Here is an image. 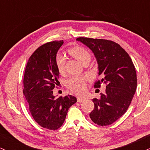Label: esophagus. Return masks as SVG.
Segmentation results:
<instances>
[{"label": "esophagus", "mask_w": 150, "mask_h": 150, "mask_svg": "<svg viewBox=\"0 0 150 150\" xmlns=\"http://www.w3.org/2000/svg\"><path fill=\"white\" fill-rule=\"evenodd\" d=\"M84 100L85 99H84L83 98H82V97H78V98H77V101H78L79 103H82Z\"/></svg>", "instance_id": "34e87169"}]
</instances>
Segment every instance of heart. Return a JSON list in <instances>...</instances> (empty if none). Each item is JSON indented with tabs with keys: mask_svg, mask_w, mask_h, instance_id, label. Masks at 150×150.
Returning <instances> with one entry per match:
<instances>
[{
	"mask_svg": "<svg viewBox=\"0 0 150 150\" xmlns=\"http://www.w3.org/2000/svg\"><path fill=\"white\" fill-rule=\"evenodd\" d=\"M69 53L75 57L77 60L80 62L82 64L86 62H89L91 59V54L90 52L85 47L81 46H75L71 47L69 50ZM65 62L66 59L64 54L58 53L56 56V65L59 72L62 73L64 70ZM86 78L83 76H72L67 82V85L69 89L71 90L72 92L81 94L85 91L86 88Z\"/></svg>",
	"mask_w": 150,
	"mask_h": 150,
	"instance_id": "1",
	"label": "heart"
}]
</instances>
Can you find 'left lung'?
I'll return each instance as SVG.
<instances>
[{
	"mask_svg": "<svg viewBox=\"0 0 150 150\" xmlns=\"http://www.w3.org/2000/svg\"><path fill=\"white\" fill-rule=\"evenodd\" d=\"M76 40L89 47L96 58L98 74L103 79L94 87L106 84L105 93H100V99H93L95 107L90 117L99 126H108L124 115L131 105L137 88L134 64L126 51L112 40L85 37Z\"/></svg>",
	"mask_w": 150,
	"mask_h": 150,
	"instance_id": "obj_1",
	"label": "left lung"
}]
</instances>
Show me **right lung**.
<instances>
[{
	"instance_id": "obj_1",
	"label": "right lung",
	"mask_w": 150,
	"mask_h": 150,
	"mask_svg": "<svg viewBox=\"0 0 150 150\" xmlns=\"http://www.w3.org/2000/svg\"><path fill=\"white\" fill-rule=\"evenodd\" d=\"M63 43L54 40L38 47L29 57L24 76L23 93L30 112L40 126L50 130L62 126L69 107L77 101L72 96H53L59 75L56 56Z\"/></svg>"
}]
</instances>
